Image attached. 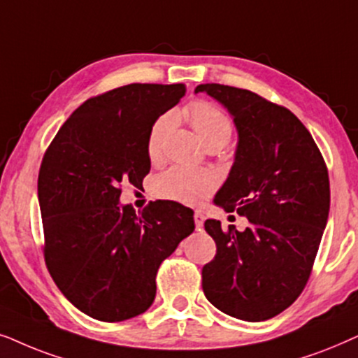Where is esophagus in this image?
<instances>
[{
    "label": "esophagus",
    "mask_w": 358,
    "mask_h": 358,
    "mask_svg": "<svg viewBox=\"0 0 358 358\" xmlns=\"http://www.w3.org/2000/svg\"><path fill=\"white\" fill-rule=\"evenodd\" d=\"M194 224H196V229H201L204 224V214L201 211L194 213Z\"/></svg>",
    "instance_id": "esophagus-1"
}]
</instances>
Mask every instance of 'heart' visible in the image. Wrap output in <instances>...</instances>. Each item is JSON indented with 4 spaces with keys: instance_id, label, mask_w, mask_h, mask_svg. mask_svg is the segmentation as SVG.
<instances>
[{
    "instance_id": "obj_1",
    "label": "heart",
    "mask_w": 358,
    "mask_h": 358,
    "mask_svg": "<svg viewBox=\"0 0 358 358\" xmlns=\"http://www.w3.org/2000/svg\"><path fill=\"white\" fill-rule=\"evenodd\" d=\"M185 116L192 122L204 144L226 145L232 136V121L222 109L206 101H196L189 104ZM173 116L164 114L150 127L149 139H147V154L152 160H159L164 149L165 136L173 126ZM216 187V176L211 171L198 170L193 166L176 165L164 175H160L155 182V193L164 199H171L183 204H196L203 201Z\"/></svg>"
}]
</instances>
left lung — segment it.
I'll return each instance as SVG.
<instances>
[{
  "mask_svg": "<svg viewBox=\"0 0 358 358\" xmlns=\"http://www.w3.org/2000/svg\"><path fill=\"white\" fill-rule=\"evenodd\" d=\"M194 93L221 103L237 129L234 164L214 204L249 219L245 231L204 222L217 250L203 266V292L229 316L265 321L306 287L331 204L326 164L289 109L219 83L198 85Z\"/></svg>",
  "mask_w": 358,
  "mask_h": 358,
  "instance_id": "1",
  "label": "left lung"
}]
</instances>
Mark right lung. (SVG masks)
<instances>
[{
  "label": "right lung",
  "instance_id": "add662e5",
  "mask_svg": "<svg viewBox=\"0 0 358 358\" xmlns=\"http://www.w3.org/2000/svg\"><path fill=\"white\" fill-rule=\"evenodd\" d=\"M185 85L132 83L90 98L66 119L42 159L37 194L45 264L64 296L104 322L139 316L155 298V275L194 231L193 209L154 201L137 214L121 185L150 171V127Z\"/></svg>",
  "mask_w": 358,
  "mask_h": 358
}]
</instances>
